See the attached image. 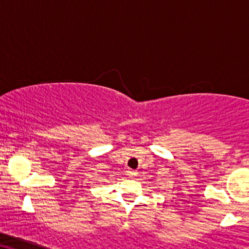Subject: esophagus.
<instances>
[{"instance_id": "esophagus-1", "label": "esophagus", "mask_w": 249, "mask_h": 249, "mask_svg": "<svg viewBox=\"0 0 249 249\" xmlns=\"http://www.w3.org/2000/svg\"><path fill=\"white\" fill-rule=\"evenodd\" d=\"M137 172H136V170H132V169H128L127 170V175H128V178H136V176H137Z\"/></svg>"}]
</instances>
